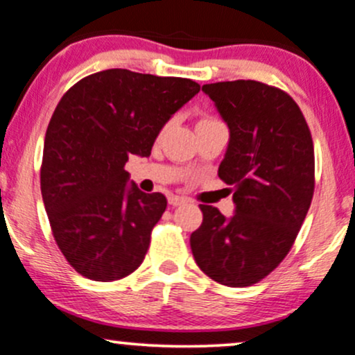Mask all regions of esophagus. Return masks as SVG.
<instances>
[{
    "instance_id": "1",
    "label": "esophagus",
    "mask_w": 355,
    "mask_h": 355,
    "mask_svg": "<svg viewBox=\"0 0 355 355\" xmlns=\"http://www.w3.org/2000/svg\"><path fill=\"white\" fill-rule=\"evenodd\" d=\"M168 202H170V205H173V207H178V205L187 204V198L178 197V196H171V197L168 198Z\"/></svg>"
}]
</instances>
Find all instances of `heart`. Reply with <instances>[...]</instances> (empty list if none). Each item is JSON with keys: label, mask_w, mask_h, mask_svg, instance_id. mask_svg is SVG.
<instances>
[{"label": "heart", "mask_w": 355, "mask_h": 355, "mask_svg": "<svg viewBox=\"0 0 355 355\" xmlns=\"http://www.w3.org/2000/svg\"><path fill=\"white\" fill-rule=\"evenodd\" d=\"M209 121H216V119H212V118H205V119L198 121V123H209Z\"/></svg>", "instance_id": "1"}]
</instances>
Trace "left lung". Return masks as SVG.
Returning <instances> with one entry per match:
<instances>
[{
  "mask_svg": "<svg viewBox=\"0 0 355 355\" xmlns=\"http://www.w3.org/2000/svg\"><path fill=\"white\" fill-rule=\"evenodd\" d=\"M202 91L229 126L219 177L234 187L229 219L200 205L204 220L190 236L202 271L225 286L261 282L285 259L315 189L311 135L298 104L258 80L205 84Z\"/></svg>",
  "mask_w": 355,
  "mask_h": 355,
  "instance_id": "1",
  "label": "left lung"
}]
</instances>
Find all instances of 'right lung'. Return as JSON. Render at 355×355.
<instances>
[{
    "mask_svg": "<svg viewBox=\"0 0 355 355\" xmlns=\"http://www.w3.org/2000/svg\"><path fill=\"white\" fill-rule=\"evenodd\" d=\"M200 85L126 69L91 73L62 96L45 135L42 197L70 266L94 282L131 275L166 209L128 184L130 155L150 157L165 123Z\"/></svg>",
    "mask_w": 355,
    "mask_h": 355,
    "instance_id": "1",
    "label": "right lung"
}]
</instances>
